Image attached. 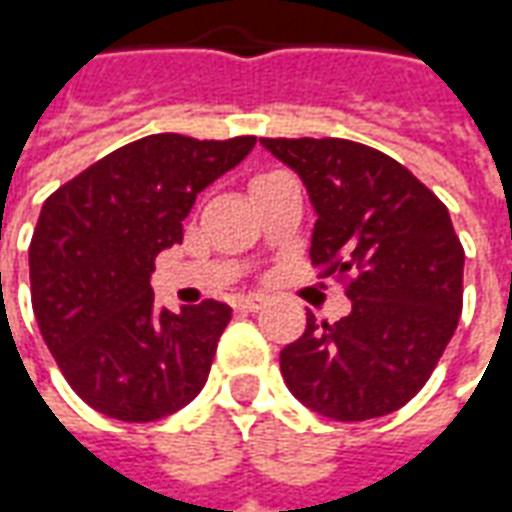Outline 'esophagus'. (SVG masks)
Segmentation results:
<instances>
[{
  "label": "esophagus",
  "instance_id": "1",
  "mask_svg": "<svg viewBox=\"0 0 512 512\" xmlns=\"http://www.w3.org/2000/svg\"><path fill=\"white\" fill-rule=\"evenodd\" d=\"M263 304H266V296H263V293H249V296H241V299L235 301V307L246 312H257Z\"/></svg>",
  "mask_w": 512,
  "mask_h": 512
}]
</instances>
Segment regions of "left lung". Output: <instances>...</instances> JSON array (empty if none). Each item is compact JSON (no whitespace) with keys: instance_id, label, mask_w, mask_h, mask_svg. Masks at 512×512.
I'll return each instance as SVG.
<instances>
[{"instance_id":"1","label":"left lung","mask_w":512,"mask_h":512,"mask_svg":"<svg viewBox=\"0 0 512 512\" xmlns=\"http://www.w3.org/2000/svg\"><path fill=\"white\" fill-rule=\"evenodd\" d=\"M307 186L312 266L348 277L351 312L282 348L293 395L337 422L384 417L425 386L463 310V246L447 205L403 164L351 139H260Z\"/></svg>"}]
</instances>
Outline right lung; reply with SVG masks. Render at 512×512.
<instances>
[{
  "label": "right lung",
  "instance_id": "add662e5",
  "mask_svg": "<svg viewBox=\"0 0 512 512\" xmlns=\"http://www.w3.org/2000/svg\"><path fill=\"white\" fill-rule=\"evenodd\" d=\"M255 142L145 136L43 202L29 244L32 310L65 381L95 411L153 422L200 395L233 310L205 299L156 312L150 274L158 252L183 241L197 194Z\"/></svg>",
  "mask_w": 512,
  "mask_h": 512
}]
</instances>
